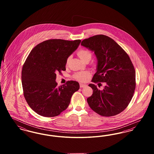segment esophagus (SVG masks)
Returning a JSON list of instances; mask_svg holds the SVG:
<instances>
[{"label": "esophagus", "mask_w": 154, "mask_h": 154, "mask_svg": "<svg viewBox=\"0 0 154 154\" xmlns=\"http://www.w3.org/2000/svg\"><path fill=\"white\" fill-rule=\"evenodd\" d=\"M80 88H84V87H86V85H85V84H81V83H80Z\"/></svg>", "instance_id": "obj_1"}]
</instances>
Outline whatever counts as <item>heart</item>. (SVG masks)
<instances>
[{
	"instance_id": "b5f03b06",
	"label": "heart",
	"mask_w": 154,
	"mask_h": 154,
	"mask_svg": "<svg viewBox=\"0 0 154 154\" xmlns=\"http://www.w3.org/2000/svg\"><path fill=\"white\" fill-rule=\"evenodd\" d=\"M78 56L84 62H89L92 58V53L88 50L85 48H81L77 52ZM70 59V57H69L66 61V65H67ZM91 76V73L88 71H84V72H79L74 74V79L80 82H85Z\"/></svg>"
}]
</instances>
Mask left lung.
<instances>
[{
  "label": "left lung",
  "mask_w": 154,
  "mask_h": 154,
  "mask_svg": "<svg viewBox=\"0 0 154 154\" xmlns=\"http://www.w3.org/2000/svg\"><path fill=\"white\" fill-rule=\"evenodd\" d=\"M81 44L94 51L98 60L97 72L92 82L106 84L102 91L93 84H89L93 89L92 95L87 99L89 107L103 117L121 113L131 102L136 88V72L130 57L106 35L89 37Z\"/></svg>",
  "instance_id": "1"
}]
</instances>
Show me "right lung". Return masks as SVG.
Returning a JSON list of instances; mask_svg holds the SVG:
<instances>
[{
  "mask_svg": "<svg viewBox=\"0 0 154 154\" xmlns=\"http://www.w3.org/2000/svg\"><path fill=\"white\" fill-rule=\"evenodd\" d=\"M62 39H49L35 46L23 65L21 73L24 97L38 115L54 117L68 107L71 97L80 85L68 81L58 87L57 73L66 70V61L81 43Z\"/></svg>",
  "mask_w": 154,
  "mask_h": 154,
  "instance_id": "1",
  "label": "right lung"
}]
</instances>
